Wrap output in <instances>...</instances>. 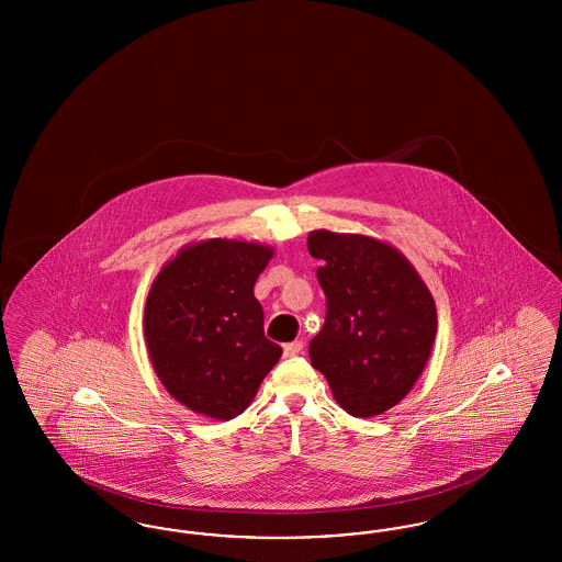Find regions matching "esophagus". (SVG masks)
I'll return each instance as SVG.
<instances>
[{
	"instance_id": "esophagus-1",
	"label": "esophagus",
	"mask_w": 562,
	"mask_h": 562,
	"mask_svg": "<svg viewBox=\"0 0 562 562\" xmlns=\"http://www.w3.org/2000/svg\"><path fill=\"white\" fill-rule=\"evenodd\" d=\"M301 351H303V341H291V344L284 346V356L286 358H293V356L301 353Z\"/></svg>"
}]
</instances>
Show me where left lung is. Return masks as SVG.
<instances>
[{
	"mask_svg": "<svg viewBox=\"0 0 562 562\" xmlns=\"http://www.w3.org/2000/svg\"><path fill=\"white\" fill-rule=\"evenodd\" d=\"M307 250L326 294V321L310 344L337 404L374 417L413 390L438 328L436 303L411 261L387 241L316 229Z\"/></svg>",
	"mask_w": 562,
	"mask_h": 562,
	"instance_id": "obj_1",
	"label": "left lung"
}]
</instances>
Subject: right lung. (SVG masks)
Here are the masks:
<instances>
[{"instance_id":"right-lung-1","label":"right lung","mask_w":562,"mask_h":562,"mask_svg":"<svg viewBox=\"0 0 562 562\" xmlns=\"http://www.w3.org/2000/svg\"><path fill=\"white\" fill-rule=\"evenodd\" d=\"M273 248L259 241L183 246L156 276L143 316L151 367L189 411L229 422L246 411L282 348L263 333L255 282Z\"/></svg>"}]
</instances>
